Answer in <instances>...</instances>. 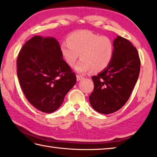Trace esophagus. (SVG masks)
I'll return each instance as SVG.
<instances>
[{
    "label": "esophagus",
    "mask_w": 157,
    "mask_h": 157,
    "mask_svg": "<svg viewBox=\"0 0 157 157\" xmlns=\"http://www.w3.org/2000/svg\"><path fill=\"white\" fill-rule=\"evenodd\" d=\"M76 78H77V80L79 81V80H81V79H82L84 78V77L82 75H77Z\"/></svg>",
    "instance_id": "esophagus-1"
}]
</instances>
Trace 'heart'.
Instances as JSON below:
<instances>
[{"label":"heart","mask_w":157,"mask_h":157,"mask_svg":"<svg viewBox=\"0 0 157 157\" xmlns=\"http://www.w3.org/2000/svg\"><path fill=\"white\" fill-rule=\"evenodd\" d=\"M60 52L65 61L73 66L79 56L81 60L75 66L78 73H86L93 70L100 72L105 70L113 61L114 47L107 36L88 31H75L63 42Z\"/></svg>","instance_id":"b5f03b06"}]
</instances>
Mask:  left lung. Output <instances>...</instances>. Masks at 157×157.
<instances>
[{
	"label": "left lung",
	"instance_id": "8db88e82",
	"mask_svg": "<svg viewBox=\"0 0 157 157\" xmlns=\"http://www.w3.org/2000/svg\"><path fill=\"white\" fill-rule=\"evenodd\" d=\"M110 65L91 78L94 91L89 101L94 110L108 114L119 110L128 100L138 80L140 60L137 49L127 39L117 36Z\"/></svg>",
	"mask_w": 157,
	"mask_h": 157
}]
</instances>
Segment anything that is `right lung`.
I'll return each mask as SVG.
<instances>
[{
  "label": "right lung",
  "instance_id": "1",
  "mask_svg": "<svg viewBox=\"0 0 157 157\" xmlns=\"http://www.w3.org/2000/svg\"><path fill=\"white\" fill-rule=\"evenodd\" d=\"M17 76L27 100L35 108L51 113L61 105L77 79L63 59L54 38L35 36L17 56Z\"/></svg>",
  "mask_w": 157,
  "mask_h": 157
}]
</instances>
